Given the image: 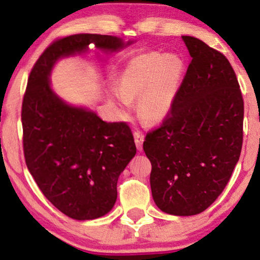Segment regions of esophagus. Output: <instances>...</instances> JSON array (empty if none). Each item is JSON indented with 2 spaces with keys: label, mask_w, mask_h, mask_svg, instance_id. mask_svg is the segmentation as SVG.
Wrapping results in <instances>:
<instances>
[{
  "label": "esophagus",
  "mask_w": 260,
  "mask_h": 260,
  "mask_svg": "<svg viewBox=\"0 0 260 260\" xmlns=\"http://www.w3.org/2000/svg\"><path fill=\"white\" fill-rule=\"evenodd\" d=\"M134 142H136L137 149H138L139 151H142L143 150V142H144V136H143L140 132H138V131H136V132H134Z\"/></svg>",
  "instance_id": "1"
}]
</instances>
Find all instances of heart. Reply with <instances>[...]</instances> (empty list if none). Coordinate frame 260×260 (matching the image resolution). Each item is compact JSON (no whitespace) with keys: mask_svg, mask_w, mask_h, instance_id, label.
Wrapping results in <instances>:
<instances>
[{"mask_svg":"<svg viewBox=\"0 0 260 260\" xmlns=\"http://www.w3.org/2000/svg\"><path fill=\"white\" fill-rule=\"evenodd\" d=\"M184 74L186 63L177 53L137 56L120 73V88L110 86V96L122 112L137 98L140 117L149 123H161L171 113Z\"/></svg>","mask_w":260,"mask_h":260,"instance_id":"b5f03b06","label":"heart"}]
</instances>
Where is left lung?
Wrapping results in <instances>:
<instances>
[{"mask_svg":"<svg viewBox=\"0 0 260 260\" xmlns=\"http://www.w3.org/2000/svg\"><path fill=\"white\" fill-rule=\"evenodd\" d=\"M190 61L169 117L143 143L156 207L190 216L222 193L240 159L243 99L228 58L183 35Z\"/></svg>","mask_w":260,"mask_h":260,"instance_id":"8db88e82","label":"left lung"}]
</instances>
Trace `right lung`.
I'll return each instance as SVG.
<instances>
[{
	"label": "right lung",
	"mask_w": 260,
	"mask_h": 260,
	"mask_svg": "<svg viewBox=\"0 0 260 260\" xmlns=\"http://www.w3.org/2000/svg\"><path fill=\"white\" fill-rule=\"evenodd\" d=\"M133 43L112 35H71L50 45L29 76L22 106L26 166L50 203L74 220L111 211L118 177L137 148L126 123H107L94 110L68 104L50 77L59 59L86 55L94 45L110 55Z\"/></svg>",
	"instance_id": "1"
}]
</instances>
